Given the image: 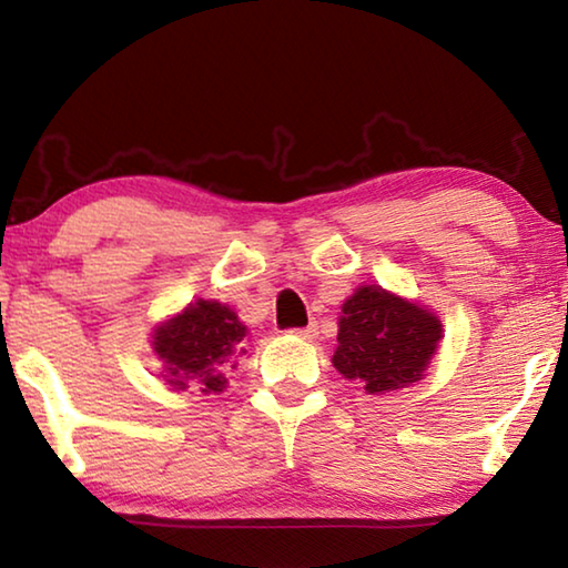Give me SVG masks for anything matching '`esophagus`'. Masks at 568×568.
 Returning <instances> with one entry per match:
<instances>
[{
    "label": "esophagus",
    "instance_id": "34e87169",
    "mask_svg": "<svg viewBox=\"0 0 568 568\" xmlns=\"http://www.w3.org/2000/svg\"><path fill=\"white\" fill-rule=\"evenodd\" d=\"M297 335H301V338H305V341H313L315 338V335H318V323H311V325H305V328H297L295 331Z\"/></svg>",
    "mask_w": 568,
    "mask_h": 568
}]
</instances>
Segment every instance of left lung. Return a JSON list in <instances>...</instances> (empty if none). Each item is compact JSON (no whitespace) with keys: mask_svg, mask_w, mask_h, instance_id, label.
<instances>
[{"mask_svg":"<svg viewBox=\"0 0 568 568\" xmlns=\"http://www.w3.org/2000/svg\"><path fill=\"white\" fill-rule=\"evenodd\" d=\"M440 321L383 287H358L343 303L333 365L368 393L406 388L426 373L440 341Z\"/></svg>","mask_w":568,"mask_h":568,"instance_id":"left-lung-1","label":"left lung"}]
</instances>
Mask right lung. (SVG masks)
Segmentation results:
<instances>
[{"label": "right lung", "mask_w": 568, "mask_h": 568, "mask_svg": "<svg viewBox=\"0 0 568 568\" xmlns=\"http://www.w3.org/2000/svg\"><path fill=\"white\" fill-rule=\"evenodd\" d=\"M245 325L227 305L215 301L190 303L175 318L155 331V353L165 363V381L172 388H187L190 381L203 383L205 393L225 388L223 371L245 348Z\"/></svg>", "instance_id": "add662e5"}]
</instances>
